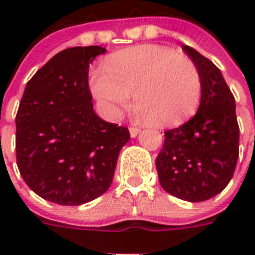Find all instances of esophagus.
<instances>
[{
  "instance_id": "esophagus-1",
  "label": "esophagus",
  "mask_w": 255,
  "mask_h": 255,
  "mask_svg": "<svg viewBox=\"0 0 255 255\" xmlns=\"http://www.w3.org/2000/svg\"><path fill=\"white\" fill-rule=\"evenodd\" d=\"M140 129L136 127H131L129 128V133H131V137H136V136L139 135Z\"/></svg>"
}]
</instances>
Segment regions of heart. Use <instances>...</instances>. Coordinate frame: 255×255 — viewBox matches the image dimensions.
I'll return each instance as SVG.
<instances>
[{
	"label": "heart",
	"instance_id": "heart-1",
	"mask_svg": "<svg viewBox=\"0 0 255 255\" xmlns=\"http://www.w3.org/2000/svg\"><path fill=\"white\" fill-rule=\"evenodd\" d=\"M90 87L111 118L128 107L133 94L135 119L156 127H176L196 114L202 95L197 66L177 51L157 45L129 47L110 57Z\"/></svg>",
	"mask_w": 255,
	"mask_h": 255
}]
</instances>
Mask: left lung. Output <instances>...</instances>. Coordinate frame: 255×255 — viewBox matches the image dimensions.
Segmentation results:
<instances>
[{
	"instance_id": "1",
	"label": "left lung",
	"mask_w": 255,
	"mask_h": 255,
	"mask_svg": "<svg viewBox=\"0 0 255 255\" xmlns=\"http://www.w3.org/2000/svg\"><path fill=\"white\" fill-rule=\"evenodd\" d=\"M182 50L201 75V102L192 119L164 132L156 169L165 192L200 202L221 193L233 177L240 153V127L236 100L220 69L189 46Z\"/></svg>"
}]
</instances>
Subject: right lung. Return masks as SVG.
Wrapping results in <instances>:
<instances>
[{
    "label": "right lung",
    "mask_w": 255,
    "mask_h": 255,
    "mask_svg": "<svg viewBox=\"0 0 255 255\" xmlns=\"http://www.w3.org/2000/svg\"><path fill=\"white\" fill-rule=\"evenodd\" d=\"M100 46L70 47L27 82L15 116V153L22 178L39 197L77 206L110 188L128 128L96 115L88 67Z\"/></svg>",
    "instance_id": "obj_1"
}]
</instances>
